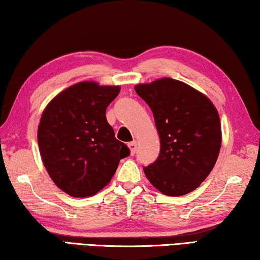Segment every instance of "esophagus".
<instances>
[{"label":"esophagus","instance_id":"1","mask_svg":"<svg viewBox=\"0 0 260 260\" xmlns=\"http://www.w3.org/2000/svg\"><path fill=\"white\" fill-rule=\"evenodd\" d=\"M128 148H129L132 155H135L136 150H138V142H136V141H133V142H129L128 143Z\"/></svg>","mask_w":260,"mask_h":260}]
</instances>
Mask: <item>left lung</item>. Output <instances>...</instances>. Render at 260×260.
I'll use <instances>...</instances> for the list:
<instances>
[{"label":"left lung","instance_id":"1","mask_svg":"<svg viewBox=\"0 0 260 260\" xmlns=\"http://www.w3.org/2000/svg\"><path fill=\"white\" fill-rule=\"evenodd\" d=\"M135 91L150 107L160 139L159 156L144 174L160 192L182 196L204 181L221 147L217 109L187 83L162 78Z\"/></svg>","mask_w":260,"mask_h":260}]
</instances>
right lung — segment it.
<instances>
[{
  "mask_svg": "<svg viewBox=\"0 0 260 260\" xmlns=\"http://www.w3.org/2000/svg\"><path fill=\"white\" fill-rule=\"evenodd\" d=\"M119 91V86L79 82L52 99L42 113L38 143L43 165L70 196L98 193L110 182L120 159L131 153L105 117Z\"/></svg>",
  "mask_w": 260,
  "mask_h": 260,
  "instance_id": "1",
  "label": "right lung"
}]
</instances>
